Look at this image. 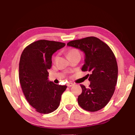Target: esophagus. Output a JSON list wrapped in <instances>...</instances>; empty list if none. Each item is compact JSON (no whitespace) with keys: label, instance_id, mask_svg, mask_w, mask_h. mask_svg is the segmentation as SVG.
<instances>
[{"label":"esophagus","instance_id":"obj_1","mask_svg":"<svg viewBox=\"0 0 135 135\" xmlns=\"http://www.w3.org/2000/svg\"><path fill=\"white\" fill-rule=\"evenodd\" d=\"M67 86H68V87H70H70L74 86V84L72 83H67Z\"/></svg>","mask_w":135,"mask_h":135}]
</instances>
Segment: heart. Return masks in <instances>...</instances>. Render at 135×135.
<instances>
[{"label": "heart", "mask_w": 135, "mask_h": 135, "mask_svg": "<svg viewBox=\"0 0 135 135\" xmlns=\"http://www.w3.org/2000/svg\"><path fill=\"white\" fill-rule=\"evenodd\" d=\"M77 55H80L79 52L77 51V49H70L69 51L67 52V56H68V58H69L70 56H71Z\"/></svg>", "instance_id": "heart-1"}]
</instances>
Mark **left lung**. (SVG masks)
<instances>
[{"label":"left lung","instance_id":"left-lung-1","mask_svg":"<svg viewBox=\"0 0 135 135\" xmlns=\"http://www.w3.org/2000/svg\"><path fill=\"white\" fill-rule=\"evenodd\" d=\"M68 46L79 49L84 54V64L81 68L90 84L86 88L80 84L82 93L78 104L86 111L95 112L103 108L114 94L117 81L118 67L115 55L106 43L95 37H88L70 41Z\"/></svg>","mask_w":135,"mask_h":135}]
</instances>
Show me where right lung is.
Here are the masks:
<instances>
[{
    "label": "right lung",
    "instance_id": "add662e5",
    "mask_svg": "<svg viewBox=\"0 0 135 135\" xmlns=\"http://www.w3.org/2000/svg\"><path fill=\"white\" fill-rule=\"evenodd\" d=\"M65 46L64 43L40 40L27 46L21 55L19 79L22 92L28 103L40 113L56 110L67 88L49 81L47 71L52 66V55Z\"/></svg>",
    "mask_w": 135,
    "mask_h": 135
}]
</instances>
